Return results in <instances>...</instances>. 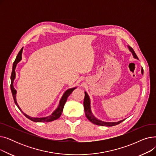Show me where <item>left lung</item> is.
Returning a JSON list of instances; mask_svg holds the SVG:
<instances>
[{
    "label": "left lung",
    "instance_id": "8db88e82",
    "mask_svg": "<svg viewBox=\"0 0 156 156\" xmlns=\"http://www.w3.org/2000/svg\"><path fill=\"white\" fill-rule=\"evenodd\" d=\"M128 48L129 51L132 53L133 57L135 59H138V57L136 54H135V51H133V49L128 46ZM144 73V69L143 68L142 69V74L143 75ZM83 105H84V109H85V116L87 118V119L92 122V123L97 125H99V126H113L117 125L119 123H121V122L123 121L125 119H122L121 121H119L118 122H104L102 121H101L99 119H97L92 113L91 111V108H90V98L88 95L87 94L86 92H85V98H84V102H83Z\"/></svg>",
    "mask_w": 156,
    "mask_h": 156
}]
</instances>
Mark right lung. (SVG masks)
I'll return each mask as SVG.
<instances>
[{
    "label": "right lung",
    "mask_w": 156,
    "mask_h": 156,
    "mask_svg": "<svg viewBox=\"0 0 156 156\" xmlns=\"http://www.w3.org/2000/svg\"><path fill=\"white\" fill-rule=\"evenodd\" d=\"M23 47L21 49L20 51L19 52V53L18 54V55L16 56V58L13 63V66H12V73H11V92H12V97H13V99L14 101V102L16 104V105H17V107L19 108V109L22 112V113L24 114V116H25L28 119H30L32 121H34V122H51L52 121L54 120H55L57 119H58L62 114V112L63 111V108H64V104L66 102L67 99H68V97H69V95L73 92V91L75 90L76 87L75 88H69L68 90H67L66 91L64 92V94H63L61 99L60 100L59 102V104L58 105V107L57 108L52 112V114L51 115L47 116V117H44V118H33L31 117L27 114H26L25 113H24L22 110L20 109V108L19 107V105L17 103V101H16V90H15V88H14L13 86V83H14V80L16 78V72H15V69L16 67V65L22 59V52H23Z\"/></svg>",
    "instance_id": "obj_1"
}]
</instances>
